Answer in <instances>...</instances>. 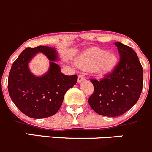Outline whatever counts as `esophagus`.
<instances>
[{
  "instance_id": "esophagus-1",
  "label": "esophagus",
  "mask_w": 152,
  "mask_h": 152,
  "mask_svg": "<svg viewBox=\"0 0 152 152\" xmlns=\"http://www.w3.org/2000/svg\"><path fill=\"white\" fill-rule=\"evenodd\" d=\"M85 80V77L84 76H82V75L79 74V76H78V82L79 83H80V82H82V81Z\"/></svg>"
}]
</instances>
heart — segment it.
Here are the masks:
<instances>
[{
  "label": "heart",
  "instance_id": "heart-1",
  "mask_svg": "<svg viewBox=\"0 0 152 152\" xmlns=\"http://www.w3.org/2000/svg\"><path fill=\"white\" fill-rule=\"evenodd\" d=\"M117 56L111 51L99 48H91L84 52L78 59L77 65L82 68L93 69L100 73L111 71L117 64Z\"/></svg>",
  "mask_w": 152,
  "mask_h": 152
}]
</instances>
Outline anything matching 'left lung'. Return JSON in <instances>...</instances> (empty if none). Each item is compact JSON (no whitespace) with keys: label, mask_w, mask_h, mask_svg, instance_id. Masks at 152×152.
Returning a JSON list of instances; mask_svg holds the SVG:
<instances>
[{"label":"left lung","mask_w":152,"mask_h":152,"mask_svg":"<svg viewBox=\"0 0 152 152\" xmlns=\"http://www.w3.org/2000/svg\"><path fill=\"white\" fill-rule=\"evenodd\" d=\"M120 61L113 72L101 80L90 79L94 92L88 99L99 115L116 117L129 110L140 98L142 88V67L137 53L129 46L115 42Z\"/></svg>","instance_id":"8db88e82"}]
</instances>
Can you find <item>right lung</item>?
<instances>
[{"label":"right lung","instance_id":"right-lung-1","mask_svg":"<svg viewBox=\"0 0 152 152\" xmlns=\"http://www.w3.org/2000/svg\"><path fill=\"white\" fill-rule=\"evenodd\" d=\"M37 53L48 57L50 67L42 77L34 76L28 63ZM58 54L54 48L39 46L26 48L14 62L9 75L8 90L16 107L32 118H44L57 113L67 90L77 82V75L66 76L55 63Z\"/></svg>","mask_w":152,"mask_h":152}]
</instances>
